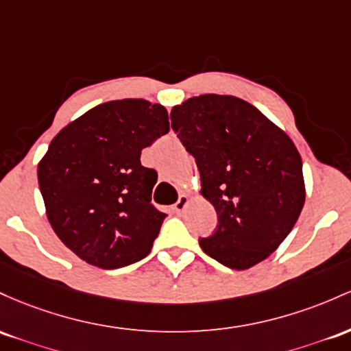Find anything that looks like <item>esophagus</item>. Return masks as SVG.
<instances>
[{"label": "esophagus", "instance_id": "esophagus-1", "mask_svg": "<svg viewBox=\"0 0 351 351\" xmlns=\"http://www.w3.org/2000/svg\"><path fill=\"white\" fill-rule=\"evenodd\" d=\"M187 204H189V197L186 194H180L179 200H177V202L174 204V210L177 212V214H182V212L186 210Z\"/></svg>", "mask_w": 351, "mask_h": 351}]
</instances>
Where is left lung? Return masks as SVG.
<instances>
[{"mask_svg":"<svg viewBox=\"0 0 351 351\" xmlns=\"http://www.w3.org/2000/svg\"><path fill=\"white\" fill-rule=\"evenodd\" d=\"M172 129L195 157L217 228L200 247L234 270L265 261L290 234L303 204L302 157L293 141L255 106L202 94L171 111Z\"/></svg>","mask_w":351,"mask_h":351,"instance_id":"left-lung-1","label":"left lung"}]
</instances>
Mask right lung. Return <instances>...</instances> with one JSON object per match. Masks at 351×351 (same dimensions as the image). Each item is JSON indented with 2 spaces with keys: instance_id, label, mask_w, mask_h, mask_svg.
Wrapping results in <instances>:
<instances>
[{
  "instance_id": "right-lung-1",
  "label": "right lung",
  "mask_w": 351,
  "mask_h": 351,
  "mask_svg": "<svg viewBox=\"0 0 351 351\" xmlns=\"http://www.w3.org/2000/svg\"><path fill=\"white\" fill-rule=\"evenodd\" d=\"M169 132L164 106L109 101L74 119L38 164L46 215L68 249L112 270L143 261L165 214L151 204L157 172L141 151Z\"/></svg>"
}]
</instances>
